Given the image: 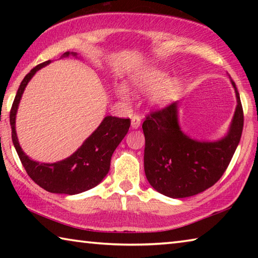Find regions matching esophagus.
Segmentation results:
<instances>
[{
  "label": "esophagus",
  "mask_w": 258,
  "mask_h": 258,
  "mask_svg": "<svg viewBox=\"0 0 258 258\" xmlns=\"http://www.w3.org/2000/svg\"><path fill=\"white\" fill-rule=\"evenodd\" d=\"M140 125H141V116L139 113H135L132 117V127L133 128H139Z\"/></svg>",
  "instance_id": "34e87169"
}]
</instances>
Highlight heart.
I'll use <instances>...</instances> for the list:
<instances>
[{"label":"heart","instance_id":"b5f03b06","mask_svg":"<svg viewBox=\"0 0 258 258\" xmlns=\"http://www.w3.org/2000/svg\"><path fill=\"white\" fill-rule=\"evenodd\" d=\"M169 75L166 72L158 69H149L134 77L133 87L137 91L143 93L156 92L152 95V101L155 103H166L171 101L180 92L181 83L173 80L168 82ZM118 97L123 100L128 99V92L124 87H120L117 91Z\"/></svg>","mask_w":258,"mask_h":258}]
</instances>
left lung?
I'll return each instance as SVG.
<instances>
[{"mask_svg":"<svg viewBox=\"0 0 258 258\" xmlns=\"http://www.w3.org/2000/svg\"><path fill=\"white\" fill-rule=\"evenodd\" d=\"M229 134L217 142H198L181 132L176 102L146 116L145 172L151 186L171 198H185L215 184L228 168L243 128L240 95Z\"/></svg>","mask_w":258,"mask_h":258,"instance_id":"1","label":"left lung"}]
</instances>
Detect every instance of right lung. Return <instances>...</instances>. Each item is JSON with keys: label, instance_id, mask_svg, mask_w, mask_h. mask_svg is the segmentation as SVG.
I'll return each mask as SVG.
<instances>
[{"label": "right lung", "instance_id": "obj_1", "mask_svg": "<svg viewBox=\"0 0 258 258\" xmlns=\"http://www.w3.org/2000/svg\"><path fill=\"white\" fill-rule=\"evenodd\" d=\"M69 54H71L69 52H66L63 53V56H68ZM73 54L75 55L76 53ZM50 62L51 61L47 60L34 67L25 76L17 91L10 110L12 142L25 171L36 184L52 194L76 195L92 189L107 175L110 168L111 156L126 133L128 132L131 120L130 118L107 116L75 154L58 163L43 164L29 159L20 148L17 139L15 128L16 113L21 95L30 78L38 69Z\"/></svg>", "mask_w": 258, "mask_h": 258}]
</instances>
